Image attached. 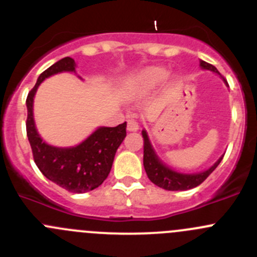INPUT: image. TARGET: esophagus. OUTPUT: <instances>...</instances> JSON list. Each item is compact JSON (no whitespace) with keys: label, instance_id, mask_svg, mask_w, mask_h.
Returning a JSON list of instances; mask_svg holds the SVG:
<instances>
[{"label":"esophagus","instance_id":"esophagus-1","mask_svg":"<svg viewBox=\"0 0 257 257\" xmlns=\"http://www.w3.org/2000/svg\"><path fill=\"white\" fill-rule=\"evenodd\" d=\"M126 129H128V132H137L139 129L138 121L134 120V119H129L128 123H126Z\"/></svg>","mask_w":257,"mask_h":257}]
</instances>
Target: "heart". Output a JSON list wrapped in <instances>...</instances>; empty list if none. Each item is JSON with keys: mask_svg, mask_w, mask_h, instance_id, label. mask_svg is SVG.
Returning a JSON list of instances; mask_svg holds the SVG:
<instances>
[{"mask_svg": "<svg viewBox=\"0 0 257 257\" xmlns=\"http://www.w3.org/2000/svg\"><path fill=\"white\" fill-rule=\"evenodd\" d=\"M168 77V71L162 67H149L137 73L129 80V89L137 92L150 90L163 82Z\"/></svg>", "mask_w": 257, "mask_h": 257, "instance_id": "1", "label": "heart"}]
</instances>
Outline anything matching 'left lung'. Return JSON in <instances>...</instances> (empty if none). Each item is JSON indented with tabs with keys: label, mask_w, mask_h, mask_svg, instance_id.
<instances>
[{
	"label": "left lung",
	"mask_w": 257,
	"mask_h": 257,
	"mask_svg": "<svg viewBox=\"0 0 257 257\" xmlns=\"http://www.w3.org/2000/svg\"><path fill=\"white\" fill-rule=\"evenodd\" d=\"M200 67L203 69H208V71L219 73V71H217L212 64L206 63L205 61H200ZM142 136H143L144 141L143 164L145 173H147L148 178H149V180L152 181L153 184L158 185L159 188L165 189V190H189V189H193L195 188V186L200 185V184L203 183L215 169H216V167L220 164L222 158H224V155H222L211 168H209L205 172L196 173V174H183V173H178L175 172V170L170 169L168 165H165L164 163L158 158L154 149H153L152 144H150L147 132H142Z\"/></svg>",
	"instance_id": "obj_1"
}]
</instances>
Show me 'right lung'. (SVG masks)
<instances>
[{
	"label": "right lung",
	"mask_w": 257,
	"mask_h": 257,
	"mask_svg": "<svg viewBox=\"0 0 257 257\" xmlns=\"http://www.w3.org/2000/svg\"><path fill=\"white\" fill-rule=\"evenodd\" d=\"M61 72H76V62L71 57L62 58L38 77L35 87L28 93L27 137L32 148L36 165L46 178L71 193H87L98 188L112 169L116 149L126 136V123L110 128L99 126L85 141L71 148L48 145L41 138L33 119V98L41 83Z\"/></svg>",
	"instance_id": "right-lung-1"
}]
</instances>
